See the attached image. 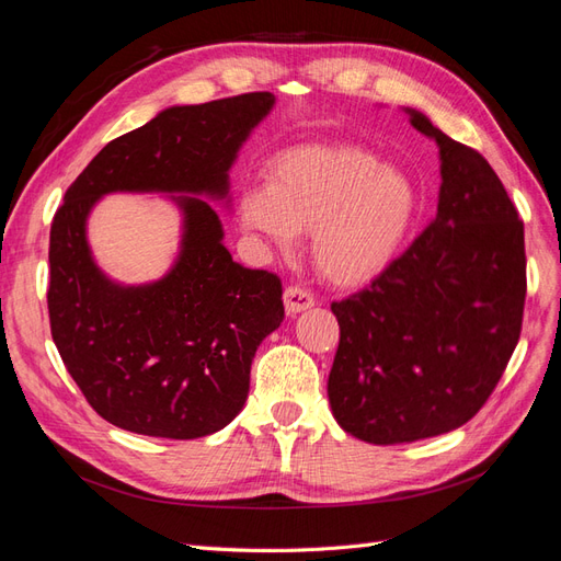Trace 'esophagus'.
<instances>
[{
  "label": "esophagus",
  "mask_w": 561,
  "mask_h": 561,
  "mask_svg": "<svg viewBox=\"0 0 561 561\" xmlns=\"http://www.w3.org/2000/svg\"><path fill=\"white\" fill-rule=\"evenodd\" d=\"M312 306H314V296L308 289H302V286H298V284L286 286V291H284V308H286V312L298 314V312L308 310Z\"/></svg>",
  "instance_id": "obj_1"
}]
</instances>
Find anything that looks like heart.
I'll use <instances>...</instances> for the list:
<instances>
[{
	"label": "heart",
	"mask_w": 561,
	"mask_h": 561,
	"mask_svg": "<svg viewBox=\"0 0 561 561\" xmlns=\"http://www.w3.org/2000/svg\"><path fill=\"white\" fill-rule=\"evenodd\" d=\"M267 179L244 190V226L279 249H291L298 232H312L314 265L339 284L386 270L419 216L409 175L355 146L284 150L270 162Z\"/></svg>",
	"instance_id": "b5f03b06"
}]
</instances>
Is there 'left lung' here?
Returning a JSON list of instances; mask_svg holds the SVG:
<instances>
[{
    "label": "left lung",
    "mask_w": 561,
    "mask_h": 561,
    "mask_svg": "<svg viewBox=\"0 0 561 561\" xmlns=\"http://www.w3.org/2000/svg\"><path fill=\"white\" fill-rule=\"evenodd\" d=\"M407 112L439 146L437 216L369 286L331 302L341 324L331 411L369 444L466 425L517 347L526 298L524 222L501 179L477 150Z\"/></svg>",
    "instance_id": "left-lung-1"
}]
</instances>
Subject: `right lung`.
<instances>
[{
  "label": "right lung",
  "instance_id": "right-lung-1",
  "mask_svg": "<svg viewBox=\"0 0 561 561\" xmlns=\"http://www.w3.org/2000/svg\"><path fill=\"white\" fill-rule=\"evenodd\" d=\"M275 103L253 91L159 112L95 154L68 187L49 239V322L68 374L107 423L148 437L214 435L242 411L255 350L284 319L275 272L222 247L204 199L228 195L237 150ZM107 191H192L184 249L167 278L119 287L94 267L85 216Z\"/></svg>",
  "mask_w": 561,
  "mask_h": 561
}]
</instances>
